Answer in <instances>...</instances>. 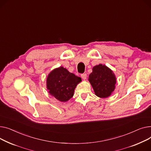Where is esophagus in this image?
Instances as JSON below:
<instances>
[{
	"label": "esophagus",
	"mask_w": 151,
	"mask_h": 151,
	"mask_svg": "<svg viewBox=\"0 0 151 151\" xmlns=\"http://www.w3.org/2000/svg\"><path fill=\"white\" fill-rule=\"evenodd\" d=\"M86 77H87V74L86 73H84V74H81V77L83 78V79H86Z\"/></svg>",
	"instance_id": "1"
}]
</instances>
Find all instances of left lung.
<instances>
[{"label":"left lung","mask_w":151,"mask_h":151,"mask_svg":"<svg viewBox=\"0 0 151 151\" xmlns=\"http://www.w3.org/2000/svg\"><path fill=\"white\" fill-rule=\"evenodd\" d=\"M89 81L96 95L102 98L111 95L116 82L112 70L101 64L93 67V72L89 76Z\"/></svg>","instance_id":"8db88e82"}]
</instances>
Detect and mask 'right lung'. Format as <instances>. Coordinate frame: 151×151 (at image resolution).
Wrapping results in <instances>:
<instances>
[{
	"label": "right lung",
	"mask_w": 151,
	"mask_h": 151,
	"mask_svg": "<svg viewBox=\"0 0 151 151\" xmlns=\"http://www.w3.org/2000/svg\"><path fill=\"white\" fill-rule=\"evenodd\" d=\"M82 78L69 73L63 67L55 69L47 78V88L49 93L61 102H66L74 95L77 85Z\"/></svg>",
	"instance_id": "1"
}]
</instances>
